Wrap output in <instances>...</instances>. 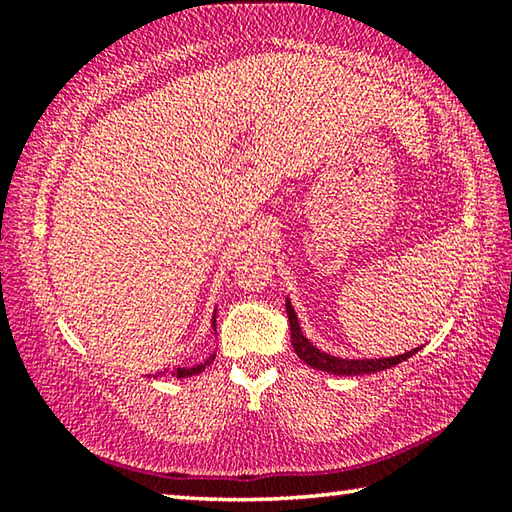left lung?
<instances>
[{"label": "left lung", "mask_w": 512, "mask_h": 512, "mask_svg": "<svg viewBox=\"0 0 512 512\" xmlns=\"http://www.w3.org/2000/svg\"><path fill=\"white\" fill-rule=\"evenodd\" d=\"M287 316H289V325H291V345H293V350H296L298 357L305 361L307 366L323 370V372H332V375L352 377V375H368V372H379V370L397 366V363L406 361L420 350V348H415L411 352L397 354V357H388V359H339V357H332V354H327V352H320L316 345H311L305 336H302L296 311H293L289 300H287Z\"/></svg>", "instance_id": "left-lung-1"}]
</instances>
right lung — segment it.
<instances>
[{
  "mask_svg": "<svg viewBox=\"0 0 512 512\" xmlns=\"http://www.w3.org/2000/svg\"><path fill=\"white\" fill-rule=\"evenodd\" d=\"M212 325H214V332H216V316H214V320H212ZM214 361V354L207 361H203V363H196V366H187V368H176V370H171V375L173 377H192V375H198V372H203L205 370V366H210V363Z\"/></svg>",
  "mask_w": 512,
  "mask_h": 512,
  "instance_id": "1",
  "label": "right lung"
}]
</instances>
